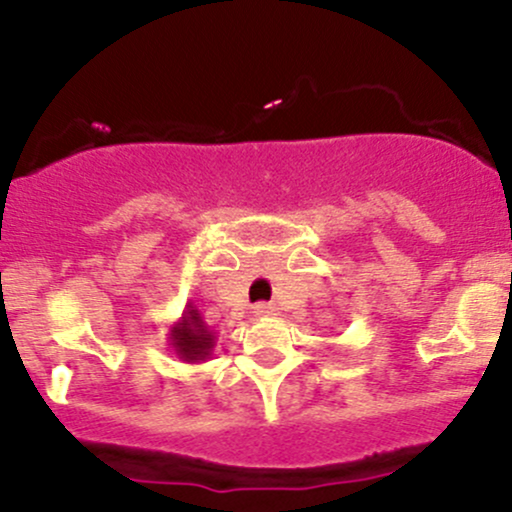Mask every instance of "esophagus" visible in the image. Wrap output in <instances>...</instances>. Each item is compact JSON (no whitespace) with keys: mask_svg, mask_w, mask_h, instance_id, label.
I'll use <instances>...</instances> for the list:
<instances>
[{"mask_svg":"<svg viewBox=\"0 0 512 512\" xmlns=\"http://www.w3.org/2000/svg\"><path fill=\"white\" fill-rule=\"evenodd\" d=\"M274 314V306L270 304H257L255 309H252V316H257V319H267V316Z\"/></svg>","mask_w":512,"mask_h":512,"instance_id":"esophagus-1","label":"esophagus"}]
</instances>
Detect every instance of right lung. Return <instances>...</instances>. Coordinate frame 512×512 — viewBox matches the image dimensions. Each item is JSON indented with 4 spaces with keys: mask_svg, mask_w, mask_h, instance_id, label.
Masks as SVG:
<instances>
[{
    "mask_svg": "<svg viewBox=\"0 0 512 512\" xmlns=\"http://www.w3.org/2000/svg\"><path fill=\"white\" fill-rule=\"evenodd\" d=\"M169 346L174 348L176 358L184 363H203L213 355L215 333L203 321L201 311L193 301H188L184 314L169 328Z\"/></svg>",
    "mask_w": 512,
    "mask_h": 512,
    "instance_id": "obj_1",
    "label": "right lung"
}]
</instances>
